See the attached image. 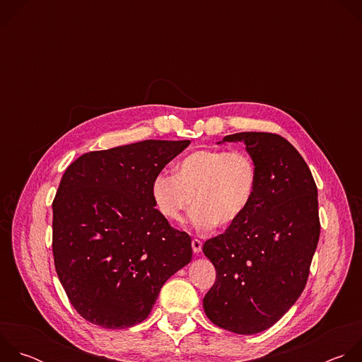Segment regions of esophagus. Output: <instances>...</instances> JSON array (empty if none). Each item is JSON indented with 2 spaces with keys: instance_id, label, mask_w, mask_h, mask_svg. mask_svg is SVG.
<instances>
[{
  "instance_id": "1",
  "label": "esophagus",
  "mask_w": 362,
  "mask_h": 362,
  "mask_svg": "<svg viewBox=\"0 0 362 362\" xmlns=\"http://www.w3.org/2000/svg\"><path fill=\"white\" fill-rule=\"evenodd\" d=\"M192 249L194 253H199L202 250V242L199 239H193L192 240Z\"/></svg>"
}]
</instances>
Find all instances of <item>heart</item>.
<instances>
[{"label":"heart","instance_id":"heart-1","mask_svg":"<svg viewBox=\"0 0 362 362\" xmlns=\"http://www.w3.org/2000/svg\"><path fill=\"white\" fill-rule=\"evenodd\" d=\"M151 180L159 212L179 223L192 206L190 221L199 230L230 228L249 212L259 186V170L245 150L202 148L187 153L175 166Z\"/></svg>","mask_w":362,"mask_h":362}]
</instances>
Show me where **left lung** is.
Instances as JSON below:
<instances>
[{"label":"left lung","mask_w":362,"mask_h":362,"mask_svg":"<svg viewBox=\"0 0 362 362\" xmlns=\"http://www.w3.org/2000/svg\"><path fill=\"white\" fill-rule=\"evenodd\" d=\"M223 140L246 144L259 186L246 216L203 245L216 269L203 308L219 328L250 335L278 322L306 285L321 232L318 190L282 136L243 132Z\"/></svg>","instance_id":"8db88e82"}]
</instances>
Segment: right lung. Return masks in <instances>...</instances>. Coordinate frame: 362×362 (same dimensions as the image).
I'll use <instances>...</instances> for the list:
<instances>
[{
	"mask_svg": "<svg viewBox=\"0 0 362 362\" xmlns=\"http://www.w3.org/2000/svg\"><path fill=\"white\" fill-rule=\"evenodd\" d=\"M190 140H144L84 153L53 200L59 279L88 322L122 329L147 318L163 284L192 259V238L156 209L151 180Z\"/></svg>",
	"mask_w": 362,
	"mask_h": 362,
	"instance_id": "right-lung-1",
	"label": "right lung"
}]
</instances>
